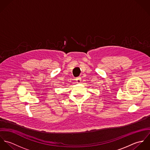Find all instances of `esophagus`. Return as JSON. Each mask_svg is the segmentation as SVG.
<instances>
[{"mask_svg":"<svg viewBox=\"0 0 150 150\" xmlns=\"http://www.w3.org/2000/svg\"><path fill=\"white\" fill-rule=\"evenodd\" d=\"M76 81H77V83H81V79L80 77H77V78L76 79Z\"/></svg>","mask_w":150,"mask_h":150,"instance_id":"34e87169","label":"esophagus"}]
</instances>
